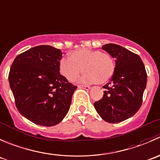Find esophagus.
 Segmentation results:
<instances>
[{"instance_id": "1", "label": "esophagus", "mask_w": 160, "mask_h": 160, "mask_svg": "<svg viewBox=\"0 0 160 160\" xmlns=\"http://www.w3.org/2000/svg\"><path fill=\"white\" fill-rule=\"evenodd\" d=\"M78 87L80 88H85V89L86 90H88L90 88H91V87L88 86V85H78Z\"/></svg>"}]
</instances>
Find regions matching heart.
<instances>
[{"instance_id": "1", "label": "heart", "mask_w": 160, "mask_h": 160, "mask_svg": "<svg viewBox=\"0 0 160 160\" xmlns=\"http://www.w3.org/2000/svg\"><path fill=\"white\" fill-rule=\"evenodd\" d=\"M114 70V61L109 53L86 48L75 50L60 62V72L70 82H75L83 71L84 82L101 85L110 79Z\"/></svg>"}]
</instances>
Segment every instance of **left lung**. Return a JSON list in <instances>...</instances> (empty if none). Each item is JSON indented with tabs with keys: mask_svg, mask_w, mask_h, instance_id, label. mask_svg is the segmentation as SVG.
Instances as JSON below:
<instances>
[{
	"mask_svg": "<svg viewBox=\"0 0 160 160\" xmlns=\"http://www.w3.org/2000/svg\"><path fill=\"white\" fill-rule=\"evenodd\" d=\"M102 49L115 58L111 82L103 85V96L94 102L99 116L109 123H119L140 109L146 87L147 73L140 57L121 46L108 43Z\"/></svg>",
	"mask_w": 160,
	"mask_h": 160,
	"instance_id": "left-lung-1",
	"label": "left lung"
}]
</instances>
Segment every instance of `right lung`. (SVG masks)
Instances as JSON below:
<instances>
[{
    "label": "right lung",
    "instance_id": "obj_1",
    "mask_svg": "<svg viewBox=\"0 0 160 160\" xmlns=\"http://www.w3.org/2000/svg\"><path fill=\"white\" fill-rule=\"evenodd\" d=\"M62 52L51 46L32 47L15 58L8 75L15 106L22 116L42 126L61 122L77 88L60 73Z\"/></svg>",
    "mask_w": 160,
    "mask_h": 160
}]
</instances>
